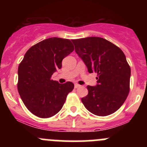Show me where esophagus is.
Masks as SVG:
<instances>
[{
    "label": "esophagus",
    "mask_w": 147,
    "mask_h": 147,
    "mask_svg": "<svg viewBox=\"0 0 147 147\" xmlns=\"http://www.w3.org/2000/svg\"><path fill=\"white\" fill-rule=\"evenodd\" d=\"M78 87H80V85L79 84H75V88H78Z\"/></svg>",
    "instance_id": "1"
}]
</instances>
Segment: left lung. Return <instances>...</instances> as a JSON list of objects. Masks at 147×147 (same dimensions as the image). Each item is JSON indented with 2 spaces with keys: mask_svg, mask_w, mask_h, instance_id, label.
Masks as SVG:
<instances>
[{
  "mask_svg": "<svg viewBox=\"0 0 147 147\" xmlns=\"http://www.w3.org/2000/svg\"><path fill=\"white\" fill-rule=\"evenodd\" d=\"M75 52L90 73H97V85L87 86L82 97L86 109L97 116H107L119 109L129 92L131 69L122 50L100 37L73 40Z\"/></svg>",
  "mask_w": 147,
  "mask_h": 147,
  "instance_id": "obj_1",
  "label": "left lung"
}]
</instances>
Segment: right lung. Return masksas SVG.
<instances>
[{
  "instance_id": "add662e5",
  "label": "right lung",
  "mask_w": 147,
  "mask_h": 147,
  "mask_svg": "<svg viewBox=\"0 0 147 147\" xmlns=\"http://www.w3.org/2000/svg\"><path fill=\"white\" fill-rule=\"evenodd\" d=\"M73 50L69 40L50 38L32 46L25 54L18 70V90L27 109L35 116L55 115L73 90L72 82L60 84L51 80L62 67L63 58Z\"/></svg>"
}]
</instances>
